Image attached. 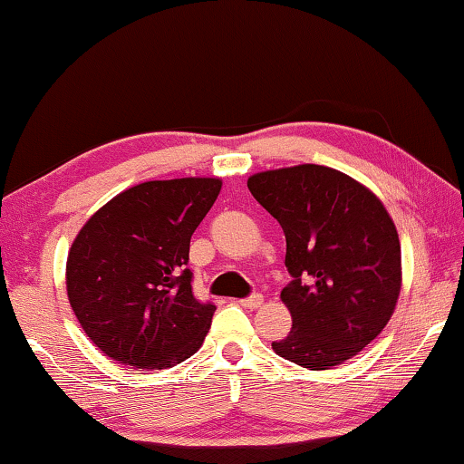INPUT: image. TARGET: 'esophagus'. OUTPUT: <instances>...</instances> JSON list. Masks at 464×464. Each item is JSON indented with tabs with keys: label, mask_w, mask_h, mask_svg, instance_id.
Here are the masks:
<instances>
[{
	"label": "esophagus",
	"mask_w": 464,
	"mask_h": 464,
	"mask_svg": "<svg viewBox=\"0 0 464 464\" xmlns=\"http://www.w3.org/2000/svg\"><path fill=\"white\" fill-rule=\"evenodd\" d=\"M263 303H265L263 295H252V296H247L244 300H239V304L246 306V309H258V306Z\"/></svg>",
	"instance_id": "34e87169"
}]
</instances>
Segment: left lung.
I'll return each mask as SVG.
<instances>
[{
  "label": "left lung",
  "mask_w": 464,
  "mask_h": 464,
  "mask_svg": "<svg viewBox=\"0 0 464 464\" xmlns=\"http://www.w3.org/2000/svg\"><path fill=\"white\" fill-rule=\"evenodd\" d=\"M247 188L285 235L292 330L273 351L309 370L355 357L389 324L401 290L387 208L362 182L317 164L252 174Z\"/></svg>",
  "instance_id": "left-lung-1"
}]
</instances>
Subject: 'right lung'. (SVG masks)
I'll return each mask as SVG.
<instances>
[{
    "mask_svg": "<svg viewBox=\"0 0 464 464\" xmlns=\"http://www.w3.org/2000/svg\"><path fill=\"white\" fill-rule=\"evenodd\" d=\"M223 180H147L115 195L82 227L67 256V296L104 355L164 370L198 353L214 304L191 292L188 244Z\"/></svg>",
    "mask_w": 464,
    "mask_h": 464,
    "instance_id": "add662e5",
    "label": "right lung"
}]
</instances>
